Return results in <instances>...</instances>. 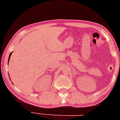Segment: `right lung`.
<instances>
[{"label":"right lung","mask_w":120,"mask_h":120,"mask_svg":"<svg viewBox=\"0 0 120 120\" xmlns=\"http://www.w3.org/2000/svg\"><path fill=\"white\" fill-rule=\"evenodd\" d=\"M11 53H12V52H11V54H10V55H9V60H8V61H9V59H10V57H11Z\"/></svg>","instance_id":"obj_1"}]
</instances>
